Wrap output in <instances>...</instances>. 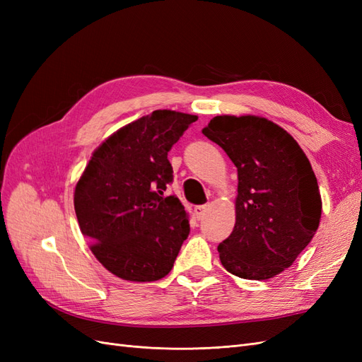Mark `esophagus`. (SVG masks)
Here are the masks:
<instances>
[{
    "instance_id": "1",
    "label": "esophagus",
    "mask_w": 362,
    "mask_h": 362,
    "mask_svg": "<svg viewBox=\"0 0 362 362\" xmlns=\"http://www.w3.org/2000/svg\"><path fill=\"white\" fill-rule=\"evenodd\" d=\"M205 211H206V205H198V206H194V214H196V217H198V218H202L204 214H205Z\"/></svg>"
}]
</instances>
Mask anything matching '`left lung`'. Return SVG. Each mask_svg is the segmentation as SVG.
<instances>
[{
    "label": "left lung",
    "instance_id": "obj_1",
    "mask_svg": "<svg viewBox=\"0 0 362 362\" xmlns=\"http://www.w3.org/2000/svg\"><path fill=\"white\" fill-rule=\"evenodd\" d=\"M235 164V226L217 246L222 266L243 279L290 267L320 223L319 184L286 129L259 116H216L202 129Z\"/></svg>",
    "mask_w": 362,
    "mask_h": 362
}]
</instances>
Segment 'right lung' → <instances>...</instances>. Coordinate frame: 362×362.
<instances>
[{
    "instance_id": "add662e5",
    "label": "right lung",
    "mask_w": 362,
    "mask_h": 362,
    "mask_svg": "<svg viewBox=\"0 0 362 362\" xmlns=\"http://www.w3.org/2000/svg\"><path fill=\"white\" fill-rule=\"evenodd\" d=\"M198 116L156 110L100 145L75 185L74 206L90 250L113 275L151 282L172 270L189 237V216L177 196L168 152Z\"/></svg>"
}]
</instances>
